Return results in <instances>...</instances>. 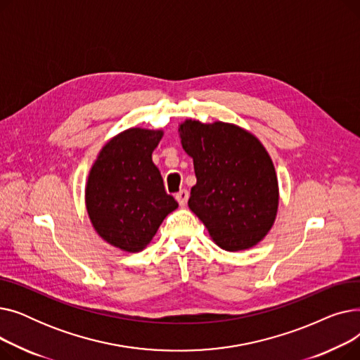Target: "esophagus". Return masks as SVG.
I'll list each match as a JSON object with an SVG mask.
<instances>
[{"label":"esophagus","instance_id":"34e87169","mask_svg":"<svg viewBox=\"0 0 360 360\" xmlns=\"http://www.w3.org/2000/svg\"><path fill=\"white\" fill-rule=\"evenodd\" d=\"M188 197H190V194H188L186 190H181V191L175 195V198H176V201L179 202V205H185L186 201H188Z\"/></svg>","mask_w":360,"mask_h":360}]
</instances>
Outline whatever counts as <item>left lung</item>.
<instances>
[{"label": "left lung", "mask_w": 360, "mask_h": 360, "mask_svg": "<svg viewBox=\"0 0 360 360\" xmlns=\"http://www.w3.org/2000/svg\"><path fill=\"white\" fill-rule=\"evenodd\" d=\"M178 131L197 176L188 207L221 250L252 248L270 232L278 209V182L267 150L235 124L186 120Z\"/></svg>", "instance_id": "obj_1"}]
</instances>
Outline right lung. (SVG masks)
Wrapping results in <instances>:
<instances>
[{
	"label": "right lung",
	"mask_w": 360,
	"mask_h": 360,
	"mask_svg": "<svg viewBox=\"0 0 360 360\" xmlns=\"http://www.w3.org/2000/svg\"><path fill=\"white\" fill-rule=\"evenodd\" d=\"M162 136L146 128L120 132L103 146L87 178L86 209L94 231L127 252L143 251L178 207L151 160Z\"/></svg>",
	"instance_id": "add662e5"
}]
</instances>
